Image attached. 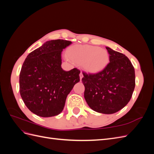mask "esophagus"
Instances as JSON below:
<instances>
[{"label":"esophagus","mask_w":154,"mask_h":154,"mask_svg":"<svg viewBox=\"0 0 154 154\" xmlns=\"http://www.w3.org/2000/svg\"><path fill=\"white\" fill-rule=\"evenodd\" d=\"M83 76V74H82V72H80V80H82V79Z\"/></svg>","instance_id":"1"}]
</instances>
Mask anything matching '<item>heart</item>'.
<instances>
[{
	"label": "heart",
	"mask_w": 154,
	"mask_h": 154,
	"mask_svg": "<svg viewBox=\"0 0 154 154\" xmlns=\"http://www.w3.org/2000/svg\"><path fill=\"white\" fill-rule=\"evenodd\" d=\"M67 54V58L76 63L83 64L86 71L92 73L101 71L109 61L107 51L89 45H74L69 49Z\"/></svg>",
	"instance_id": "obj_1"
}]
</instances>
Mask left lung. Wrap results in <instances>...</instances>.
Returning <instances> with one entry per match:
<instances>
[{
	"instance_id": "1",
	"label": "left lung",
	"mask_w": 154,
	"mask_h": 154,
	"mask_svg": "<svg viewBox=\"0 0 154 154\" xmlns=\"http://www.w3.org/2000/svg\"><path fill=\"white\" fill-rule=\"evenodd\" d=\"M110 62L95 74L83 72L84 97L93 110L114 114L131 99L135 88V70L128 57L106 47Z\"/></svg>"
}]
</instances>
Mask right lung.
<instances>
[{
	"mask_svg": "<svg viewBox=\"0 0 154 154\" xmlns=\"http://www.w3.org/2000/svg\"><path fill=\"white\" fill-rule=\"evenodd\" d=\"M71 41L46 42L26 58L20 72V93L32 113L48 118L61 113L67 95L80 82V70L62 69L61 54Z\"/></svg>",
	"mask_w": 154,
	"mask_h": 154,
	"instance_id": "right-lung-1",
	"label": "right lung"
}]
</instances>
